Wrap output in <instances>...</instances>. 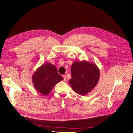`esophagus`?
I'll list each match as a JSON object with an SVG mask.
<instances>
[{
	"instance_id": "34e87169",
	"label": "esophagus",
	"mask_w": 133,
	"mask_h": 133,
	"mask_svg": "<svg viewBox=\"0 0 133 133\" xmlns=\"http://www.w3.org/2000/svg\"><path fill=\"white\" fill-rule=\"evenodd\" d=\"M63 77L64 78V81H66V75H63Z\"/></svg>"
}]
</instances>
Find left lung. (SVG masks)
Segmentation results:
<instances>
[{
	"instance_id": "1",
	"label": "left lung",
	"mask_w": 133,
	"mask_h": 133,
	"mask_svg": "<svg viewBox=\"0 0 133 133\" xmlns=\"http://www.w3.org/2000/svg\"><path fill=\"white\" fill-rule=\"evenodd\" d=\"M71 73L69 83L76 92L82 96L91 91L98 82L99 71L97 67L86 61L74 62Z\"/></svg>"
}]
</instances>
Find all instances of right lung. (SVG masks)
Here are the masks:
<instances>
[{"instance_id": "add662e5", "label": "right lung", "mask_w": 133, "mask_h": 133, "mask_svg": "<svg viewBox=\"0 0 133 133\" xmlns=\"http://www.w3.org/2000/svg\"><path fill=\"white\" fill-rule=\"evenodd\" d=\"M63 79L58 73L55 66L47 63L37 69L32 77V81L36 89L44 95L48 94L53 87Z\"/></svg>"}]
</instances>
